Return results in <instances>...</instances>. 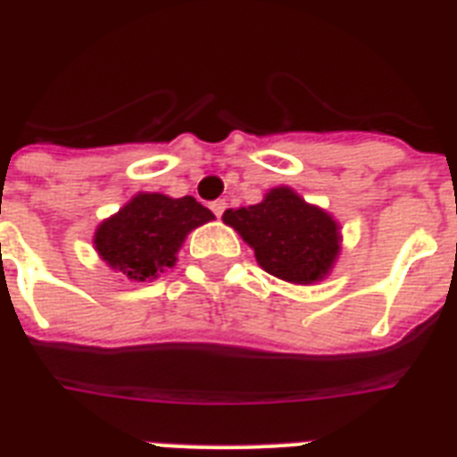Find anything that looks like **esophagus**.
<instances>
[{"label": "esophagus", "mask_w": 457, "mask_h": 457, "mask_svg": "<svg viewBox=\"0 0 457 457\" xmlns=\"http://www.w3.org/2000/svg\"><path fill=\"white\" fill-rule=\"evenodd\" d=\"M225 208H228V204H225V201H222V199H218V201H213V204H211V211H213V213L218 215V218H220V215L225 213Z\"/></svg>", "instance_id": "obj_1"}]
</instances>
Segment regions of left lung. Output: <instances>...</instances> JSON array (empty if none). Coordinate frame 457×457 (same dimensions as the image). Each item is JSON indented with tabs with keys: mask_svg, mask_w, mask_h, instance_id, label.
<instances>
[{
	"mask_svg": "<svg viewBox=\"0 0 457 457\" xmlns=\"http://www.w3.org/2000/svg\"><path fill=\"white\" fill-rule=\"evenodd\" d=\"M222 220L242 235L265 272L292 285L325 279L339 256L337 220L289 187H275L253 206L229 208Z\"/></svg>",
	"mask_w": 457,
	"mask_h": 457,
	"instance_id": "1",
	"label": "left lung"
}]
</instances>
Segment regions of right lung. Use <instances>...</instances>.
<instances>
[{
	"instance_id": "right-lung-1",
	"label": "right lung",
	"mask_w": 457,
	"mask_h": 457,
	"mask_svg": "<svg viewBox=\"0 0 457 457\" xmlns=\"http://www.w3.org/2000/svg\"><path fill=\"white\" fill-rule=\"evenodd\" d=\"M208 220H213V213L194 196L170 199L139 192L96 228L95 249L113 270L146 282L172 268L185 237Z\"/></svg>"
}]
</instances>
